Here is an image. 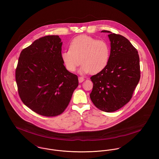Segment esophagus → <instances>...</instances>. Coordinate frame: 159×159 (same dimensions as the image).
<instances>
[{
  "mask_svg": "<svg viewBox=\"0 0 159 159\" xmlns=\"http://www.w3.org/2000/svg\"><path fill=\"white\" fill-rule=\"evenodd\" d=\"M84 80V78H83V77L80 76V77L78 78V81H79V82H80V83H82Z\"/></svg>",
  "mask_w": 159,
  "mask_h": 159,
  "instance_id": "obj_1",
  "label": "esophagus"
}]
</instances>
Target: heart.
Masks as SVG:
<instances>
[{"label":"heart","mask_w":159,"mask_h":159,"mask_svg":"<svg viewBox=\"0 0 159 159\" xmlns=\"http://www.w3.org/2000/svg\"><path fill=\"white\" fill-rule=\"evenodd\" d=\"M110 54V45L105 40H97L90 36L81 35L71 41L69 49L61 52V59L66 69L70 72L75 71L81 63V73L90 72L95 74L107 67Z\"/></svg>","instance_id":"1"}]
</instances>
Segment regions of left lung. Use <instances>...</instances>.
<instances>
[{
	"label": "left lung",
	"instance_id": "1",
	"mask_svg": "<svg viewBox=\"0 0 159 159\" xmlns=\"http://www.w3.org/2000/svg\"><path fill=\"white\" fill-rule=\"evenodd\" d=\"M110 33L111 54L102 71L91 77L93 88L90 98L99 110L111 113L132 98L140 79L139 57L136 48L124 36Z\"/></svg>",
	"mask_w": 159,
	"mask_h": 159
}]
</instances>
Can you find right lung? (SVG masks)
<instances>
[{"label": "right lung", "mask_w": 159, "mask_h": 159, "mask_svg": "<svg viewBox=\"0 0 159 159\" xmlns=\"http://www.w3.org/2000/svg\"><path fill=\"white\" fill-rule=\"evenodd\" d=\"M62 45L58 35L40 38L21 51L16 68L23 103L46 117L62 113L78 86L77 75L68 71L62 62Z\"/></svg>", "instance_id": "1"}]
</instances>
